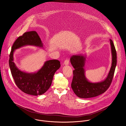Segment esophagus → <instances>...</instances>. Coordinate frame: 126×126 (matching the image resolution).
Masks as SVG:
<instances>
[{
  "label": "esophagus",
  "mask_w": 126,
  "mask_h": 126,
  "mask_svg": "<svg viewBox=\"0 0 126 126\" xmlns=\"http://www.w3.org/2000/svg\"><path fill=\"white\" fill-rule=\"evenodd\" d=\"M69 63V60L68 59H66L64 62V64L65 65H68Z\"/></svg>",
  "instance_id": "1"
}]
</instances>
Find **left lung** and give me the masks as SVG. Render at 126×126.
<instances>
[{
  "label": "left lung",
  "mask_w": 126,
  "mask_h": 126,
  "mask_svg": "<svg viewBox=\"0 0 126 126\" xmlns=\"http://www.w3.org/2000/svg\"><path fill=\"white\" fill-rule=\"evenodd\" d=\"M112 54V64L106 78L100 82L90 81L85 76L84 68L86 55L79 54L71 56L70 61L74 68L71 88L78 97L88 98L95 97L105 93L112 81L116 65V52L113 41L110 39Z\"/></svg>",
  "instance_id": "obj_1"
}]
</instances>
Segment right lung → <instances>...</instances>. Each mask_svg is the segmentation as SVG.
<instances>
[{"label":"right lung","mask_w":126,"mask_h":126,"mask_svg":"<svg viewBox=\"0 0 126 126\" xmlns=\"http://www.w3.org/2000/svg\"><path fill=\"white\" fill-rule=\"evenodd\" d=\"M31 46L44 48L43 44L35 31L25 32L14 43L10 52L9 66L16 85L25 94L40 95L45 93L52 84L56 71L60 67L59 61L56 59L46 61L37 71L29 73L21 71L14 62V53L16 49Z\"/></svg>","instance_id":"right-lung-1"}]
</instances>
